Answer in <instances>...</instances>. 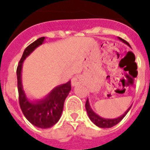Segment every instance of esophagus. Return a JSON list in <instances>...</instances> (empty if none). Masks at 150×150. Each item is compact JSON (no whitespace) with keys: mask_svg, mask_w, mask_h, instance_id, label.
<instances>
[{"mask_svg":"<svg viewBox=\"0 0 150 150\" xmlns=\"http://www.w3.org/2000/svg\"><path fill=\"white\" fill-rule=\"evenodd\" d=\"M82 82L81 77L80 76H75L71 79V86H76L78 85H79Z\"/></svg>","mask_w":150,"mask_h":150,"instance_id":"34e87169","label":"esophagus"}]
</instances>
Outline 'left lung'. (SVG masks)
<instances>
[{
    "label": "left lung",
    "mask_w": 150,
    "mask_h": 150,
    "mask_svg": "<svg viewBox=\"0 0 150 150\" xmlns=\"http://www.w3.org/2000/svg\"><path fill=\"white\" fill-rule=\"evenodd\" d=\"M118 39L121 41H122L123 43H125V44H127V45L129 46V47H131L130 44H129L127 41H125V40H123V39L120 38V37H118ZM131 107H129V108H128L125 112V114H122L121 116L118 117L117 118L105 119L103 118V117H100L99 115H97V114H96V113L92 110V108L90 107V105H89V100H88V99H87L86 102V109L87 114H88V115H89V119H90V120H91V121H93V122L96 126H98V127L102 128H109L113 127V126L116 125L117 124H118L119 122H120V121H121V120L125 117L127 113H128V112L129 111V110L131 109Z\"/></svg>",
    "instance_id": "left-lung-1"
}]
</instances>
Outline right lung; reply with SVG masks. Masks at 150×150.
<instances>
[{
	"label": "right lung",
	"instance_id": "right-lung-1",
	"mask_svg": "<svg viewBox=\"0 0 150 150\" xmlns=\"http://www.w3.org/2000/svg\"><path fill=\"white\" fill-rule=\"evenodd\" d=\"M45 37H40L25 49L16 71L18 100L21 110L30 123L40 128H50L59 121L63 110L64 100L71 88L69 81L65 84L54 88L46 98L33 102L28 100L25 96L22 84V63L32 52L43 43Z\"/></svg>",
	"mask_w": 150,
	"mask_h": 150
}]
</instances>
